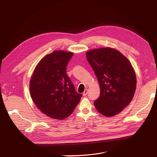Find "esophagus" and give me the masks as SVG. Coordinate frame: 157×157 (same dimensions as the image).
Returning <instances> with one entry per match:
<instances>
[{
    "label": "esophagus",
    "mask_w": 157,
    "mask_h": 157,
    "mask_svg": "<svg viewBox=\"0 0 157 157\" xmlns=\"http://www.w3.org/2000/svg\"><path fill=\"white\" fill-rule=\"evenodd\" d=\"M87 94H88V90L86 89V90H85V91L83 92V96H86L87 95Z\"/></svg>",
    "instance_id": "obj_1"
}]
</instances>
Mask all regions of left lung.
<instances>
[{
  "label": "left lung",
  "mask_w": 157,
  "mask_h": 157,
  "mask_svg": "<svg viewBox=\"0 0 157 157\" xmlns=\"http://www.w3.org/2000/svg\"><path fill=\"white\" fill-rule=\"evenodd\" d=\"M87 60L101 88L94 101L97 110L105 117L120 113L132 100L136 76L131 63L117 49L103 48L88 51Z\"/></svg>",
  "instance_id": "8db88e82"
}]
</instances>
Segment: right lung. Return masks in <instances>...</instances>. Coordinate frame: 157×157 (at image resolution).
<instances>
[{
	"label": "right lung",
	"mask_w": 157,
	"mask_h": 157,
	"mask_svg": "<svg viewBox=\"0 0 157 157\" xmlns=\"http://www.w3.org/2000/svg\"><path fill=\"white\" fill-rule=\"evenodd\" d=\"M73 54L59 50L47 55L37 64L30 79L32 101L43 113L54 119L68 117L82 97L66 73Z\"/></svg>",
	"instance_id": "add662e5"
}]
</instances>
